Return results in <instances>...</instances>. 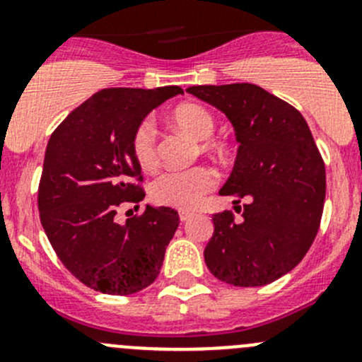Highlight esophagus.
I'll return each instance as SVG.
<instances>
[{"label":"esophagus","mask_w":362,"mask_h":362,"mask_svg":"<svg viewBox=\"0 0 362 362\" xmlns=\"http://www.w3.org/2000/svg\"><path fill=\"white\" fill-rule=\"evenodd\" d=\"M178 215H180V221L185 222V221H189V218H191L194 214H192V211H187V210H180L178 211Z\"/></svg>","instance_id":"1"}]
</instances>
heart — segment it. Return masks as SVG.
<instances>
[{"label":"heart","instance_id":"heart-1","mask_svg":"<svg viewBox=\"0 0 362 362\" xmlns=\"http://www.w3.org/2000/svg\"><path fill=\"white\" fill-rule=\"evenodd\" d=\"M171 120L194 140H203L199 144L203 152L214 148V144L206 138L214 133L215 119L202 105H180L171 112ZM131 148L134 159L144 170H152L158 164V131L152 120L145 119L138 124L131 136ZM215 184H217L215 171L203 164L187 170H170L154 180L152 198L166 206L192 208L202 202L208 191L215 187Z\"/></svg>","mask_w":362,"mask_h":362}]
</instances>
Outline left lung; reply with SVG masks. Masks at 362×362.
<instances>
[{
  "label": "left lung",
  "instance_id": "obj_1",
  "mask_svg": "<svg viewBox=\"0 0 362 362\" xmlns=\"http://www.w3.org/2000/svg\"><path fill=\"white\" fill-rule=\"evenodd\" d=\"M187 93L228 115L238 156L221 196L245 198L215 214L204 249L208 269L226 284L259 287L275 282L305 257L320 226L326 168L310 127L293 105L254 83L192 86Z\"/></svg>",
  "mask_w": 362,
  "mask_h": 362
}]
</instances>
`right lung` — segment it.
I'll list each match as a JSON object with an SVG mask.
<instances>
[{"instance_id":"right-lung-1","label":"right lung","mask_w":362,"mask_h":362,"mask_svg":"<svg viewBox=\"0 0 362 362\" xmlns=\"http://www.w3.org/2000/svg\"><path fill=\"white\" fill-rule=\"evenodd\" d=\"M112 87L76 107L50 136L38 185L40 221L50 245L73 276L94 291L134 294L158 279L178 228L177 210L147 204L119 224V206L145 198L141 168L131 148L138 124L182 94Z\"/></svg>"}]
</instances>
